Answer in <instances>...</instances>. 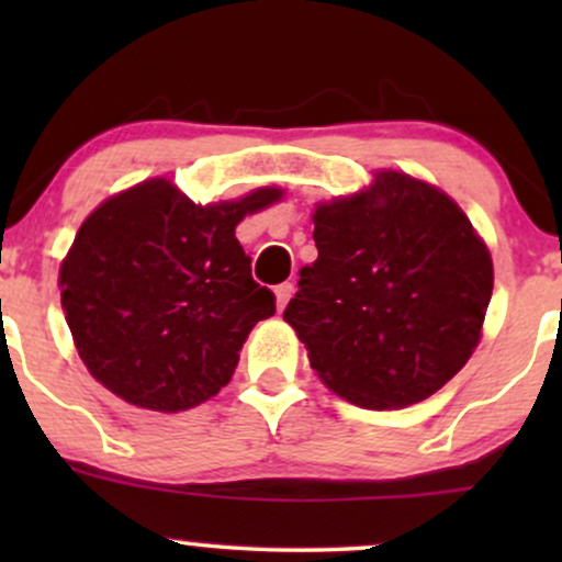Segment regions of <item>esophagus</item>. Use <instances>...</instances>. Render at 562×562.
<instances>
[{"label": "esophagus", "instance_id": "1", "mask_svg": "<svg viewBox=\"0 0 562 562\" xmlns=\"http://www.w3.org/2000/svg\"><path fill=\"white\" fill-rule=\"evenodd\" d=\"M274 295H277V308H285L288 306V301H290V295H293V282H282V285H277L274 288Z\"/></svg>", "mask_w": 562, "mask_h": 562}]
</instances>
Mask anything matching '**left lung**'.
<instances>
[{"instance_id":"8db88e82","label":"left lung","mask_w":562,"mask_h":562,"mask_svg":"<svg viewBox=\"0 0 562 562\" xmlns=\"http://www.w3.org/2000/svg\"><path fill=\"white\" fill-rule=\"evenodd\" d=\"M312 218L319 256L282 317L322 383L364 409L434 396L475 351L492 301V256L470 218L398 171Z\"/></svg>"}]
</instances>
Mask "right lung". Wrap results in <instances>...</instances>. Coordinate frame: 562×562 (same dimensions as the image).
<instances>
[{
    "mask_svg": "<svg viewBox=\"0 0 562 562\" xmlns=\"http://www.w3.org/2000/svg\"><path fill=\"white\" fill-rule=\"evenodd\" d=\"M282 190L195 205L147 179L94 209L60 267V303L79 357L108 391L156 412L216 396L274 295L250 277L235 227Z\"/></svg>",
    "mask_w": 562,
    "mask_h": 562,
    "instance_id": "1",
    "label": "right lung"
}]
</instances>
